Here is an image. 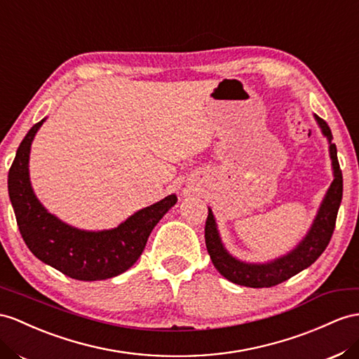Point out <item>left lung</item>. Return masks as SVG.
<instances>
[{
    "instance_id": "obj_1",
    "label": "left lung",
    "mask_w": 359,
    "mask_h": 359,
    "mask_svg": "<svg viewBox=\"0 0 359 359\" xmlns=\"http://www.w3.org/2000/svg\"><path fill=\"white\" fill-rule=\"evenodd\" d=\"M316 118L321 127V130H323V133L327 136V140L330 142L334 137L327 123L320 116ZM329 150L330 159H332L334 165L335 179L327 191L323 203H321L316 222L312 224L305 240L299 244L297 249L278 261L265 265H256L244 264L232 258V256L224 250L222 241H219L212 210L209 209L205 226V241L210 261H212L214 267L219 271V274L224 276L227 280L238 285H244V287L270 288L274 287V285H279L285 280H288L294 274L308 269L311 264H314L318 259V256L325 252L330 238H332L337 223L338 208L343 198V174L341 170H339L335 144L330 142Z\"/></svg>"
}]
</instances>
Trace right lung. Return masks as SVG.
<instances>
[{"instance_id":"1","label":"right lung","mask_w":359,"mask_h":359,"mask_svg":"<svg viewBox=\"0 0 359 359\" xmlns=\"http://www.w3.org/2000/svg\"><path fill=\"white\" fill-rule=\"evenodd\" d=\"M43 119L25 135L8 170V196L16 223L30 252L42 262L77 280H101L128 270L140 259L153 227L176 205L168 196L112 231L85 232L48 214L33 194L29 179V154Z\"/></svg>"}]
</instances>
